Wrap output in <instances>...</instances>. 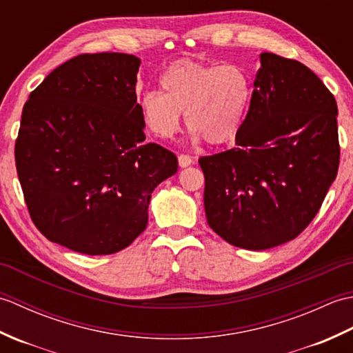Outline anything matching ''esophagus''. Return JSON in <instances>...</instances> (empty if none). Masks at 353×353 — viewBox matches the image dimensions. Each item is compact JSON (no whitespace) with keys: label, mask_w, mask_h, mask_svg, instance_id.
Segmentation results:
<instances>
[{"label":"esophagus","mask_w":353,"mask_h":353,"mask_svg":"<svg viewBox=\"0 0 353 353\" xmlns=\"http://www.w3.org/2000/svg\"><path fill=\"white\" fill-rule=\"evenodd\" d=\"M191 163H192V157L191 156H188V154H181V156H179V165H181L182 168L190 167Z\"/></svg>","instance_id":"34e87169"}]
</instances>
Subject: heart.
<instances>
[{"label":"heart","instance_id":"b5f03b06","mask_svg":"<svg viewBox=\"0 0 353 353\" xmlns=\"http://www.w3.org/2000/svg\"><path fill=\"white\" fill-rule=\"evenodd\" d=\"M159 83L162 92L148 91L139 101L142 119L156 137H174L181 115H186L194 142L228 144L241 130L253 88L239 66L181 61L163 71Z\"/></svg>","mask_w":353,"mask_h":353}]
</instances>
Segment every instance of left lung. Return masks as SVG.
<instances>
[{"label":"left lung","mask_w":353,"mask_h":353,"mask_svg":"<svg viewBox=\"0 0 353 353\" xmlns=\"http://www.w3.org/2000/svg\"><path fill=\"white\" fill-rule=\"evenodd\" d=\"M235 147L199 163L208 224L224 241L265 250L294 239L323 203L340 163L336 101L308 66L261 52Z\"/></svg>","instance_id":"8db88e82"}]
</instances>
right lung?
Returning <instances> with one entry per match:
<instances>
[{
  "label": "right lung",
  "instance_id": "right-lung-1",
  "mask_svg": "<svg viewBox=\"0 0 353 353\" xmlns=\"http://www.w3.org/2000/svg\"><path fill=\"white\" fill-rule=\"evenodd\" d=\"M141 61L80 54L30 94L14 161L30 216L51 243L85 254L125 249L147 228L152 192L177 157L144 144Z\"/></svg>",
  "mask_w": 353,
  "mask_h": 353
}]
</instances>
